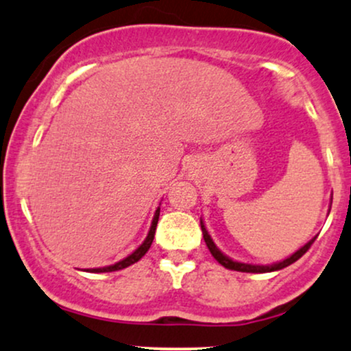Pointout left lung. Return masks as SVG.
<instances>
[{"label": "left lung", "instance_id": "8db88e82", "mask_svg": "<svg viewBox=\"0 0 351 351\" xmlns=\"http://www.w3.org/2000/svg\"><path fill=\"white\" fill-rule=\"evenodd\" d=\"M201 231H203V237H204V243H206L209 252L213 254V257L221 265H224L226 269H231V271H239V272H252V274H261V272H272V271H280V269L287 267V265H291L295 263V261H299L302 256H304L305 252L308 251L310 245L313 244V241H315V237L313 239H310L307 244L302 245L297 252H293L291 257H287V259L280 261V263H276V264H271V265H254V264H244V263H237V261H232L229 259L228 256H224L223 252L219 251V249L216 247V244L213 243L211 236L208 234L206 228H204V223L201 221Z\"/></svg>", "mask_w": 351, "mask_h": 351}]
</instances>
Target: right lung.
Instances as JSON below:
<instances>
[{"label":"right lung","instance_id":"right-lung-1","mask_svg":"<svg viewBox=\"0 0 351 351\" xmlns=\"http://www.w3.org/2000/svg\"><path fill=\"white\" fill-rule=\"evenodd\" d=\"M158 217H160V208L155 211V216H153V221H152V226H150V231H148V236L145 237V241L142 244H140L138 249H135L134 252L130 254V256H127L125 259L119 261V263H115L114 265H107V267H97V269H87L88 272H114V271H120V269H125L128 267V265L138 263L140 259L147 254L148 249H150V245L153 243V237H155V229H156V224H158Z\"/></svg>","mask_w":351,"mask_h":351}]
</instances>
